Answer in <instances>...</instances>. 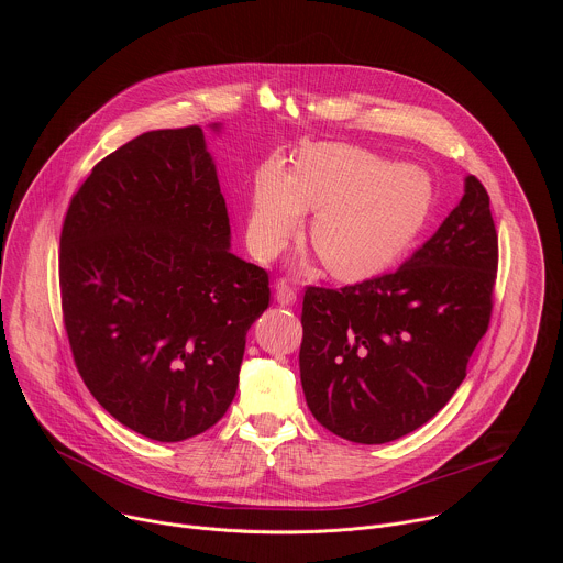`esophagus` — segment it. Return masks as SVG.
Listing matches in <instances>:
<instances>
[{
  "label": "esophagus",
  "mask_w": 563,
  "mask_h": 563,
  "mask_svg": "<svg viewBox=\"0 0 563 563\" xmlns=\"http://www.w3.org/2000/svg\"><path fill=\"white\" fill-rule=\"evenodd\" d=\"M274 298H276L278 305L289 307V305L296 302V291H294L285 280H278V283L274 285Z\"/></svg>",
  "instance_id": "1"
}]
</instances>
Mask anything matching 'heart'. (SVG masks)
Instances as JSON below:
<instances>
[{
    "label": "heart",
    "instance_id": "b5f03b06",
    "mask_svg": "<svg viewBox=\"0 0 563 563\" xmlns=\"http://www.w3.org/2000/svg\"><path fill=\"white\" fill-rule=\"evenodd\" d=\"M434 185L417 165L354 144L305 146L291 169L269 163L261 169L250 213L247 245L258 258H274L313 211L309 240L328 272L341 280H365L389 269L428 224Z\"/></svg>",
    "mask_w": 563,
    "mask_h": 563
}]
</instances>
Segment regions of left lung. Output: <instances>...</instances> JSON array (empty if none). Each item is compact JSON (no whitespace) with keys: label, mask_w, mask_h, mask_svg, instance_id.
I'll use <instances>...</instances> for the list:
<instances>
[{"label":"left lung","mask_w":563,"mask_h":563,"mask_svg":"<svg viewBox=\"0 0 563 563\" xmlns=\"http://www.w3.org/2000/svg\"><path fill=\"white\" fill-rule=\"evenodd\" d=\"M497 276L490 198L474 176L434 235L396 272L307 287L300 383L320 426L376 445L428 423L484 339Z\"/></svg>","instance_id":"8db88e82"}]
</instances>
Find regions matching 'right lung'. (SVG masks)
Here are the masks:
<instances>
[{
  "instance_id": "add662e5",
  "label": "right lung",
  "mask_w": 563,
  "mask_h": 563,
  "mask_svg": "<svg viewBox=\"0 0 563 563\" xmlns=\"http://www.w3.org/2000/svg\"><path fill=\"white\" fill-rule=\"evenodd\" d=\"M59 289L75 365L113 419L176 443L224 417L269 278L231 252L200 126L146 131L93 167L62 227Z\"/></svg>"
}]
</instances>
